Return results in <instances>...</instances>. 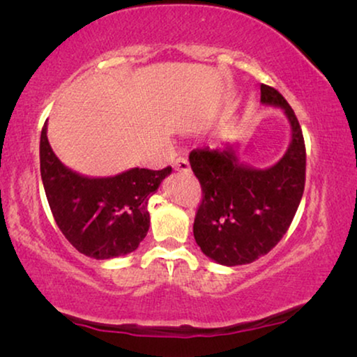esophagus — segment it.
Segmentation results:
<instances>
[{"instance_id": "1", "label": "esophagus", "mask_w": 357, "mask_h": 357, "mask_svg": "<svg viewBox=\"0 0 357 357\" xmlns=\"http://www.w3.org/2000/svg\"><path fill=\"white\" fill-rule=\"evenodd\" d=\"M174 169L178 172H190V162L187 158H177L174 159Z\"/></svg>"}]
</instances>
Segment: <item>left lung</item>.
<instances>
[{"label": "left lung", "instance_id": "left-lung-1", "mask_svg": "<svg viewBox=\"0 0 357 357\" xmlns=\"http://www.w3.org/2000/svg\"><path fill=\"white\" fill-rule=\"evenodd\" d=\"M260 102L284 112L291 141L282 158L255 169L232 144L195 149L190 165L203 188L193 224L202 252L224 266L247 265L266 255L289 229L305 185V144L294 110L273 87L260 86Z\"/></svg>", "mask_w": 357, "mask_h": 357}]
</instances>
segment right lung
I'll list each match as a JSON object with an SVG mask.
<instances>
[{"instance_id":"1","label":"right lung","mask_w":357,"mask_h":357,"mask_svg":"<svg viewBox=\"0 0 357 357\" xmlns=\"http://www.w3.org/2000/svg\"><path fill=\"white\" fill-rule=\"evenodd\" d=\"M172 167H133L112 177H86L53 153L47 123L40 135V175L56 226L84 255L109 260L135 252L149 231L148 202Z\"/></svg>"}]
</instances>
